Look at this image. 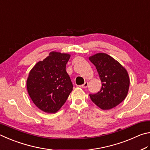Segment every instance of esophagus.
Returning <instances> with one entry per match:
<instances>
[{
	"label": "esophagus",
	"mask_w": 150,
	"mask_h": 150,
	"mask_svg": "<svg viewBox=\"0 0 150 150\" xmlns=\"http://www.w3.org/2000/svg\"><path fill=\"white\" fill-rule=\"evenodd\" d=\"M88 82H86L84 83H83V85H81V86H79L80 88H86L88 87Z\"/></svg>",
	"instance_id": "34e87169"
}]
</instances>
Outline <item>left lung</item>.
Instances as JSON below:
<instances>
[{"mask_svg": "<svg viewBox=\"0 0 150 150\" xmlns=\"http://www.w3.org/2000/svg\"><path fill=\"white\" fill-rule=\"evenodd\" d=\"M95 65L102 83L96 94H90L94 103L103 110H109L119 105L127 97L130 85L127 70L117 60L106 53L89 57Z\"/></svg>", "mask_w": 150, "mask_h": 150, "instance_id": "8db88e82", "label": "left lung"}]
</instances>
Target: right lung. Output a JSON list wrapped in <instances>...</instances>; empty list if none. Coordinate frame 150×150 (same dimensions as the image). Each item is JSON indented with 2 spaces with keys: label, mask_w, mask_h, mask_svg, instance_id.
<instances>
[{
  "label": "right lung",
  "mask_w": 150,
  "mask_h": 150,
  "mask_svg": "<svg viewBox=\"0 0 150 150\" xmlns=\"http://www.w3.org/2000/svg\"><path fill=\"white\" fill-rule=\"evenodd\" d=\"M70 54L52 51L36 63L26 82L29 96L39 109L55 113L61 108L72 91L73 86L66 71Z\"/></svg>",
  "instance_id": "right-lung-1"
}]
</instances>
